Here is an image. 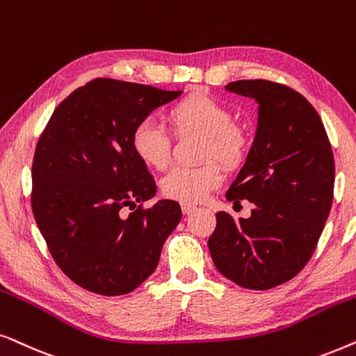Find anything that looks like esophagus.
<instances>
[{"mask_svg": "<svg viewBox=\"0 0 356 356\" xmlns=\"http://www.w3.org/2000/svg\"><path fill=\"white\" fill-rule=\"evenodd\" d=\"M195 210H197V207L191 205V203H182V211H184V215H191V213L195 211Z\"/></svg>", "mask_w": 356, "mask_h": 356, "instance_id": "obj_1", "label": "esophagus"}]
</instances>
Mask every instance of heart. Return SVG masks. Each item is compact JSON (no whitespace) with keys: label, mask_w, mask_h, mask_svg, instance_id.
Wrapping results in <instances>:
<instances>
[{"label":"heart","mask_w":356,"mask_h":356,"mask_svg":"<svg viewBox=\"0 0 356 356\" xmlns=\"http://www.w3.org/2000/svg\"><path fill=\"white\" fill-rule=\"evenodd\" d=\"M169 120L177 134L205 136L203 158H215L225 165H236L244 156L245 138L231 123V113L215 99L195 94L177 102L169 111ZM131 148L141 163L153 169H164L170 161V136L163 123L145 118L131 134ZM222 175L216 163L198 168L177 165L164 175L161 187L170 198L186 203L202 202L207 193L220 186Z\"/></svg>","instance_id":"obj_1"}]
</instances>
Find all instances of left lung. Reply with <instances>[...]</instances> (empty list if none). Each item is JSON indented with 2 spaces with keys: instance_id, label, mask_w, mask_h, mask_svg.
I'll list each match as a JSON object with an SVG mask.
<instances>
[{
  "instance_id": "1",
  "label": "left lung",
  "mask_w": 356,
  "mask_h": 356,
  "mask_svg": "<svg viewBox=\"0 0 356 356\" xmlns=\"http://www.w3.org/2000/svg\"><path fill=\"white\" fill-rule=\"evenodd\" d=\"M226 91L259 104L257 130L244 165L226 191L254 203L249 218L216 213L208 239L221 275L249 290H268L305 268L330 213L335 165L316 108L283 84L245 79Z\"/></svg>"
}]
</instances>
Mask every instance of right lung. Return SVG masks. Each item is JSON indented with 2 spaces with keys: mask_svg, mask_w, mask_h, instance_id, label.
Returning <instances> with one entry per match:
<instances>
[{
  "mask_svg": "<svg viewBox=\"0 0 356 356\" xmlns=\"http://www.w3.org/2000/svg\"><path fill=\"white\" fill-rule=\"evenodd\" d=\"M181 94L97 78L51 113L32 164V211L56 265L84 290L104 296L134 291L158 267L181 221L174 200L122 213L156 195L131 134Z\"/></svg>",
  "mask_w": 356,
  "mask_h": 356,
  "instance_id": "right-lung-1",
  "label": "right lung"
}]
</instances>
